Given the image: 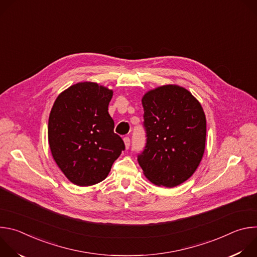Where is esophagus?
<instances>
[{
	"instance_id": "esophagus-1",
	"label": "esophagus",
	"mask_w": 257,
	"mask_h": 257,
	"mask_svg": "<svg viewBox=\"0 0 257 257\" xmlns=\"http://www.w3.org/2000/svg\"><path fill=\"white\" fill-rule=\"evenodd\" d=\"M124 143H125L126 149H129V146H130V138L129 137H124Z\"/></svg>"
}]
</instances>
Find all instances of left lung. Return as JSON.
Masks as SVG:
<instances>
[{
  "instance_id": "1",
  "label": "left lung",
  "mask_w": 257,
  "mask_h": 257,
  "mask_svg": "<svg viewBox=\"0 0 257 257\" xmlns=\"http://www.w3.org/2000/svg\"><path fill=\"white\" fill-rule=\"evenodd\" d=\"M146 144L137 161L158 186L172 188L188 180L203 157L206 119L186 88L163 85L142 97Z\"/></svg>"
}]
</instances>
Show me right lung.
I'll list each match as a JSON object with an SVG mask.
<instances>
[{"label": "right lung", "mask_w": 257, "mask_h": 257, "mask_svg": "<svg viewBox=\"0 0 257 257\" xmlns=\"http://www.w3.org/2000/svg\"><path fill=\"white\" fill-rule=\"evenodd\" d=\"M113 90L79 82L59 94L49 117L52 156L73 184L91 186L108 175L125 150L107 112Z\"/></svg>", "instance_id": "1"}]
</instances>
